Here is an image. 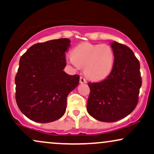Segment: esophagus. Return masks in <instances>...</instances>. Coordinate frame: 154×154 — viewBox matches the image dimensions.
<instances>
[{"label":"esophagus","mask_w":154,"mask_h":154,"mask_svg":"<svg viewBox=\"0 0 154 154\" xmlns=\"http://www.w3.org/2000/svg\"><path fill=\"white\" fill-rule=\"evenodd\" d=\"M80 83H87L86 79H85L84 77L81 76V77H80Z\"/></svg>","instance_id":"obj_1"}]
</instances>
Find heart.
Here are the masks:
<instances>
[{"mask_svg": "<svg viewBox=\"0 0 154 154\" xmlns=\"http://www.w3.org/2000/svg\"><path fill=\"white\" fill-rule=\"evenodd\" d=\"M115 54L111 45L83 43L73 48L67 61L75 69L84 68V73L93 81L106 79L113 70Z\"/></svg>", "mask_w": 154, "mask_h": 154, "instance_id": "b5f03b06", "label": "heart"}]
</instances>
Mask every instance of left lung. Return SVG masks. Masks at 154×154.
Segmentation results:
<instances>
[{"instance_id":"obj_1","label":"left lung","mask_w":154,"mask_h":154,"mask_svg":"<svg viewBox=\"0 0 154 154\" xmlns=\"http://www.w3.org/2000/svg\"><path fill=\"white\" fill-rule=\"evenodd\" d=\"M114 66L111 73L100 82L88 83L91 92L87 111L103 122H115L135 109L142 84L140 63L131 49L114 41Z\"/></svg>"}]
</instances>
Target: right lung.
I'll return each instance as SVG.
<instances>
[{"mask_svg":"<svg viewBox=\"0 0 154 154\" xmlns=\"http://www.w3.org/2000/svg\"><path fill=\"white\" fill-rule=\"evenodd\" d=\"M71 41L59 38L34 44L20 57L17 72L16 100L26 117L50 123L63 116L69 93L79 85V75L63 71Z\"/></svg>","mask_w":154,"mask_h":154,"instance_id":"add662e5","label":"right lung"}]
</instances>
